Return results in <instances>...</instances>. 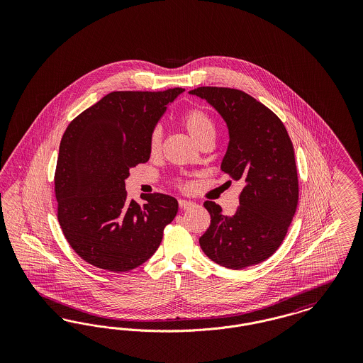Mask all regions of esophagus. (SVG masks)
Here are the masks:
<instances>
[{
    "mask_svg": "<svg viewBox=\"0 0 363 363\" xmlns=\"http://www.w3.org/2000/svg\"><path fill=\"white\" fill-rule=\"evenodd\" d=\"M178 204H179V208H182V209H188V208L194 207V206H196L193 201H188V200H179Z\"/></svg>",
    "mask_w": 363,
    "mask_h": 363,
    "instance_id": "obj_1",
    "label": "esophagus"
}]
</instances>
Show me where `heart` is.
<instances>
[{"instance_id": "heart-1", "label": "heart", "mask_w": 363, "mask_h": 363, "mask_svg": "<svg viewBox=\"0 0 363 363\" xmlns=\"http://www.w3.org/2000/svg\"><path fill=\"white\" fill-rule=\"evenodd\" d=\"M181 122L185 126V129L188 130V133L191 136V138L199 145L204 144L206 141H209V140H215V135H216L215 123H213V120L211 118V116L208 114L206 110L197 108V107L190 108V110L184 113ZM162 138H163L162 128L156 126L150 135V151H151L152 155H155L160 151Z\"/></svg>"}]
</instances>
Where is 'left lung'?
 <instances>
[{"instance_id": "8db88e82", "label": "left lung", "mask_w": 363, "mask_h": 363, "mask_svg": "<svg viewBox=\"0 0 363 363\" xmlns=\"http://www.w3.org/2000/svg\"><path fill=\"white\" fill-rule=\"evenodd\" d=\"M225 120L228 147L222 172L241 181L240 207L225 216L206 201L211 225L200 246L216 264L242 269L271 257L284 240L298 204V174L291 138L283 122L246 92L223 86L189 91Z\"/></svg>"}]
</instances>
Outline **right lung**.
Returning a JSON list of instances; mask_svg holds the SVG:
<instances>
[{
  "label": "right lung",
  "instance_id": "right-lung-1",
  "mask_svg": "<svg viewBox=\"0 0 363 363\" xmlns=\"http://www.w3.org/2000/svg\"><path fill=\"white\" fill-rule=\"evenodd\" d=\"M184 91L110 92L67 128L54 175L58 222L88 264L126 272L157 250L178 201L154 193L138 206L126 199L125 179L132 167L148 162L150 135Z\"/></svg>",
  "mask_w": 363,
  "mask_h": 363
}]
</instances>
